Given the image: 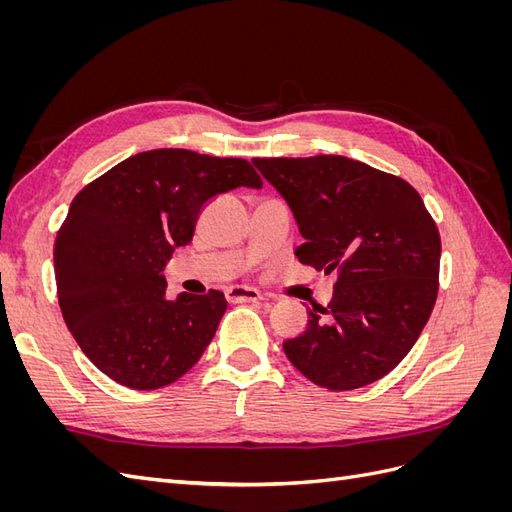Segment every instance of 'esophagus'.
<instances>
[{
	"label": "esophagus",
	"mask_w": 512,
	"mask_h": 512,
	"mask_svg": "<svg viewBox=\"0 0 512 512\" xmlns=\"http://www.w3.org/2000/svg\"><path fill=\"white\" fill-rule=\"evenodd\" d=\"M226 299L230 303H256L262 299V294L250 286H230L226 290Z\"/></svg>",
	"instance_id": "1"
}]
</instances>
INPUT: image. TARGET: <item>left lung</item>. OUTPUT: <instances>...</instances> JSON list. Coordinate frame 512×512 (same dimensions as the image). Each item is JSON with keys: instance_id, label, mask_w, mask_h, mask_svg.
I'll list each match as a JSON object with an SVG mask.
<instances>
[{"instance_id": "1", "label": "left lung", "mask_w": 512, "mask_h": 512, "mask_svg": "<svg viewBox=\"0 0 512 512\" xmlns=\"http://www.w3.org/2000/svg\"><path fill=\"white\" fill-rule=\"evenodd\" d=\"M288 203L297 258L337 271L327 307L286 339L288 361L331 391L380 380L410 352L438 297L440 232L412 185L344 156L254 158Z\"/></svg>"}]
</instances>
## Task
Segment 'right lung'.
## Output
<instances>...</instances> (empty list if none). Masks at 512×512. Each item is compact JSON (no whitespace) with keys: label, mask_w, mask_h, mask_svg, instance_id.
Here are the masks:
<instances>
[{"label":"right lung","mask_w":512,"mask_h":512,"mask_svg":"<svg viewBox=\"0 0 512 512\" xmlns=\"http://www.w3.org/2000/svg\"><path fill=\"white\" fill-rule=\"evenodd\" d=\"M262 188L241 158L153 149L74 196L55 239L59 307L102 374L136 391L179 380L226 312L220 290L166 297L164 267L194 237L198 213L235 188Z\"/></svg>","instance_id":"right-lung-1"}]
</instances>
